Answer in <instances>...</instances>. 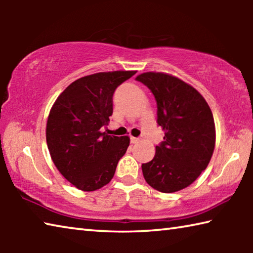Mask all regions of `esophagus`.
Listing matches in <instances>:
<instances>
[{"mask_svg": "<svg viewBox=\"0 0 253 253\" xmlns=\"http://www.w3.org/2000/svg\"><path fill=\"white\" fill-rule=\"evenodd\" d=\"M139 142V139L138 138H137V137H130V143L131 144H137V143H138Z\"/></svg>", "mask_w": 253, "mask_h": 253, "instance_id": "1", "label": "esophagus"}]
</instances>
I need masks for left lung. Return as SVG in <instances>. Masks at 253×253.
<instances>
[{
  "label": "left lung",
  "mask_w": 253,
  "mask_h": 253,
  "mask_svg": "<svg viewBox=\"0 0 253 253\" xmlns=\"http://www.w3.org/2000/svg\"><path fill=\"white\" fill-rule=\"evenodd\" d=\"M152 91L157 124L165 131L151 162L142 165L149 185L173 193L191 185L207 169L215 146L212 111L202 95L183 80L163 72L136 77Z\"/></svg>",
  "instance_id": "left-lung-1"
}]
</instances>
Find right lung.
<instances>
[{"label": "right lung", "mask_w": 253, "mask_h": 253, "mask_svg": "<svg viewBox=\"0 0 253 253\" xmlns=\"http://www.w3.org/2000/svg\"><path fill=\"white\" fill-rule=\"evenodd\" d=\"M136 71L99 72L76 80L62 91L46 122V144L55 168L81 191L108 184L129 146L128 136L101 132L113 115L116 88Z\"/></svg>", "instance_id": "add662e5"}]
</instances>
